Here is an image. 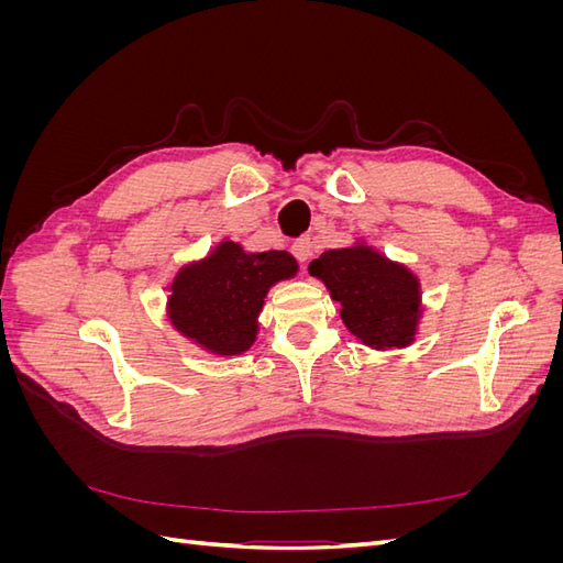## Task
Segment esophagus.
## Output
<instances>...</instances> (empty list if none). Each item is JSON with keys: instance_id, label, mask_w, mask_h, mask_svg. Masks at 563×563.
I'll return each instance as SVG.
<instances>
[{"instance_id": "34e87169", "label": "esophagus", "mask_w": 563, "mask_h": 563, "mask_svg": "<svg viewBox=\"0 0 563 563\" xmlns=\"http://www.w3.org/2000/svg\"><path fill=\"white\" fill-rule=\"evenodd\" d=\"M291 251H294V255H296L300 263H308L312 258V242L308 240V236H300V240L294 242Z\"/></svg>"}]
</instances>
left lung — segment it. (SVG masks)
Wrapping results in <instances>:
<instances>
[{"mask_svg": "<svg viewBox=\"0 0 563 563\" xmlns=\"http://www.w3.org/2000/svg\"><path fill=\"white\" fill-rule=\"evenodd\" d=\"M331 298L343 305L340 317L352 335L373 350L406 347L420 321V282L401 263H391L364 242L323 251L310 263Z\"/></svg>", "mask_w": 563, "mask_h": 563, "instance_id": "obj_1", "label": "left lung"}]
</instances>
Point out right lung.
<instances>
[{"mask_svg":"<svg viewBox=\"0 0 563 563\" xmlns=\"http://www.w3.org/2000/svg\"><path fill=\"white\" fill-rule=\"evenodd\" d=\"M296 272L298 263L286 251L246 253L240 244L220 242L203 261L178 269L168 319L203 350L242 354L255 343L267 291Z\"/></svg>","mask_w":563,"mask_h":563,"instance_id":"obj_1","label":"right lung"}]
</instances>
